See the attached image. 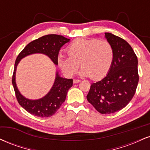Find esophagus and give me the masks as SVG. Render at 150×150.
Instances as JSON below:
<instances>
[{
	"label": "esophagus",
	"instance_id": "obj_1",
	"mask_svg": "<svg viewBox=\"0 0 150 150\" xmlns=\"http://www.w3.org/2000/svg\"><path fill=\"white\" fill-rule=\"evenodd\" d=\"M80 82V80H78V79H74L73 80L74 84H76V83H78Z\"/></svg>",
	"mask_w": 150,
	"mask_h": 150
}]
</instances>
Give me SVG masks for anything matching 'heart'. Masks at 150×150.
Here are the masks:
<instances>
[{"mask_svg": "<svg viewBox=\"0 0 150 150\" xmlns=\"http://www.w3.org/2000/svg\"><path fill=\"white\" fill-rule=\"evenodd\" d=\"M68 56L60 54L58 65L67 77L76 73L82 66L80 74L98 80L107 75L115 58L114 48L107 40L97 38H78L67 48Z\"/></svg>", "mask_w": 150, "mask_h": 150, "instance_id": "heart-1", "label": "heart"}]
</instances>
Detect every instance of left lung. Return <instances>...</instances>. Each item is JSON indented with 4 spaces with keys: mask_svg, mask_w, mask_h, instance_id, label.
Here are the masks:
<instances>
[{
    "mask_svg": "<svg viewBox=\"0 0 150 150\" xmlns=\"http://www.w3.org/2000/svg\"><path fill=\"white\" fill-rule=\"evenodd\" d=\"M105 36L114 48V61L106 77L91 84L86 98L100 113L111 114L126 107L136 93L138 58L125 40L110 33Z\"/></svg>",
    "mask_w": 150,
    "mask_h": 150,
    "instance_id": "8db88e82",
    "label": "left lung"
}]
</instances>
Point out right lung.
<instances>
[{
    "label": "right lung",
    "mask_w": 150,
    "mask_h": 150,
    "mask_svg": "<svg viewBox=\"0 0 150 150\" xmlns=\"http://www.w3.org/2000/svg\"><path fill=\"white\" fill-rule=\"evenodd\" d=\"M70 39L56 34L44 35L28 43L17 57L12 82L18 103L30 114L40 117H49L55 114L66 100L68 89L73 86V79L63 78L57 73L54 85L45 96L38 100H29L21 94L16 85L15 72L18 63L26 56L42 53L48 56L54 64L57 65L59 50Z\"/></svg>",
    "instance_id": "obj_1"
}]
</instances>
